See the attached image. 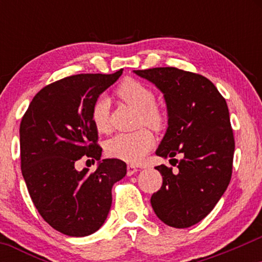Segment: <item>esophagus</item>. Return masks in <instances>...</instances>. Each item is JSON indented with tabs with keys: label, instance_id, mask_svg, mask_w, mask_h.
I'll return each mask as SVG.
<instances>
[{
	"label": "esophagus",
	"instance_id": "1",
	"mask_svg": "<svg viewBox=\"0 0 262 262\" xmlns=\"http://www.w3.org/2000/svg\"><path fill=\"white\" fill-rule=\"evenodd\" d=\"M137 171H138V169L134 166V164H128V166H127V175H128V177H131V175L137 173Z\"/></svg>",
	"mask_w": 262,
	"mask_h": 262
}]
</instances>
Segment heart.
Instances as JSON below:
<instances>
[{
	"instance_id": "b5f03b06",
	"label": "heart",
	"mask_w": 262,
	"mask_h": 262,
	"mask_svg": "<svg viewBox=\"0 0 262 262\" xmlns=\"http://www.w3.org/2000/svg\"><path fill=\"white\" fill-rule=\"evenodd\" d=\"M117 95L128 106L139 112L138 125L152 130H162L167 124V112L155 103V93L149 85L134 78H126L117 88ZM92 121L99 132L110 130L108 105L106 99L99 98L92 106ZM154 137L148 130L132 134H119L106 143V154L125 162L138 163L144 159L154 145Z\"/></svg>"
}]
</instances>
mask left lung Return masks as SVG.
<instances>
[{
	"mask_svg": "<svg viewBox=\"0 0 262 262\" xmlns=\"http://www.w3.org/2000/svg\"><path fill=\"white\" fill-rule=\"evenodd\" d=\"M135 73L163 93L168 128L156 155L178 167L177 173L155 167L163 181L150 203L169 227H192L212 211L231 179L235 139L227 101L203 75L171 67Z\"/></svg>",
	"mask_w": 262,
	"mask_h": 262,
	"instance_id": "8db88e82",
	"label": "left lung"
}]
</instances>
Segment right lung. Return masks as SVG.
Wrapping results in <instances>:
<instances>
[{"label": "right lung", "instance_id": "1", "mask_svg": "<svg viewBox=\"0 0 262 262\" xmlns=\"http://www.w3.org/2000/svg\"><path fill=\"white\" fill-rule=\"evenodd\" d=\"M114 74H78L37 93L20 124L21 171L38 212L57 231L83 237L99 230L112 205V187L126 163L102 160L95 171H78V160L99 161L101 146L92 106L112 85Z\"/></svg>", "mask_w": 262, "mask_h": 262}]
</instances>
